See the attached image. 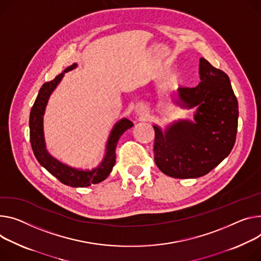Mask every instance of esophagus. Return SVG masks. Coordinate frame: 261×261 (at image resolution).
Instances as JSON below:
<instances>
[{
	"instance_id": "obj_1",
	"label": "esophagus",
	"mask_w": 261,
	"mask_h": 261,
	"mask_svg": "<svg viewBox=\"0 0 261 261\" xmlns=\"http://www.w3.org/2000/svg\"><path fill=\"white\" fill-rule=\"evenodd\" d=\"M135 112L138 116H145L147 114V107L144 105H137L135 108Z\"/></svg>"
}]
</instances>
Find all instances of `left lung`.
Returning a JSON list of instances; mask_svg holds the SVG:
<instances>
[{
    "mask_svg": "<svg viewBox=\"0 0 261 261\" xmlns=\"http://www.w3.org/2000/svg\"><path fill=\"white\" fill-rule=\"evenodd\" d=\"M200 83L180 87L173 102L184 109L196 108L194 121L180 120L155 130L154 160L173 178H199L215 169L235 144L239 103L230 79L223 70L200 58Z\"/></svg>",
    "mask_w": 261,
    "mask_h": 261,
    "instance_id": "8db88e82",
    "label": "left lung"
}]
</instances>
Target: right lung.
I'll return each instance as SVG.
<instances>
[{"mask_svg": "<svg viewBox=\"0 0 261 261\" xmlns=\"http://www.w3.org/2000/svg\"><path fill=\"white\" fill-rule=\"evenodd\" d=\"M77 66L78 64L74 63L73 65L66 67L54 80L44 83L39 89L37 98L30 112V141L33 153L41 167L56 177L61 183L72 187H87L91 184H97L104 181L109 176L115 164V148L117 141L128 129L133 127V123L128 118L123 117L114 124L107 139L104 157L97 167L92 168L91 170L73 168L50 154L46 149L43 132L44 111L52 92L61 82L64 74L75 69Z\"/></svg>", "mask_w": 261, "mask_h": 261, "instance_id": "add662e5", "label": "right lung"}]
</instances>
